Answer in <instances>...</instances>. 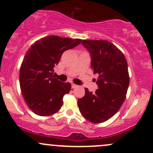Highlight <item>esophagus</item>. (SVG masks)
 <instances>
[{
  "label": "esophagus",
  "mask_w": 153,
  "mask_h": 153,
  "mask_svg": "<svg viewBox=\"0 0 153 153\" xmlns=\"http://www.w3.org/2000/svg\"><path fill=\"white\" fill-rule=\"evenodd\" d=\"M78 85H76V84H72V88H76V87H78Z\"/></svg>",
  "instance_id": "esophagus-1"
}]
</instances>
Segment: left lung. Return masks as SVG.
<instances>
[{
    "label": "left lung",
    "mask_w": 153,
    "mask_h": 153,
    "mask_svg": "<svg viewBox=\"0 0 153 153\" xmlns=\"http://www.w3.org/2000/svg\"><path fill=\"white\" fill-rule=\"evenodd\" d=\"M90 53L91 67L98 74L95 92L85 88V95L78 100L79 110L86 120L95 124L112 118L126 98L129 77L127 61L123 52L104 40H82Z\"/></svg>",
    "instance_id": "left-lung-1"
}]
</instances>
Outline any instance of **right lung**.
Instances as JSON below:
<instances>
[{"mask_svg": "<svg viewBox=\"0 0 153 153\" xmlns=\"http://www.w3.org/2000/svg\"><path fill=\"white\" fill-rule=\"evenodd\" d=\"M81 41L51 35L35 41L28 49L20 69L19 81L24 101L35 114L49 116L61 109L71 84L55 78L53 68L58 65L64 52Z\"/></svg>", "mask_w": 153, "mask_h": 153, "instance_id": "1", "label": "right lung"}]
</instances>
